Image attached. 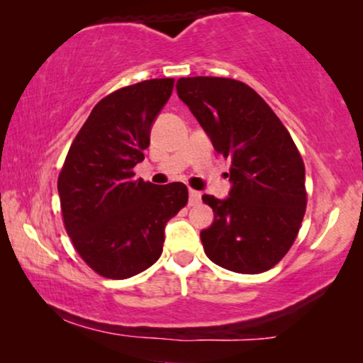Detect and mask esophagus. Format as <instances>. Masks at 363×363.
<instances>
[{
	"label": "esophagus",
	"instance_id": "1",
	"mask_svg": "<svg viewBox=\"0 0 363 363\" xmlns=\"http://www.w3.org/2000/svg\"><path fill=\"white\" fill-rule=\"evenodd\" d=\"M188 195H190V198H188V203H190V206H195V205H198V203H200V200H201V193L200 191L190 190Z\"/></svg>",
	"mask_w": 363,
	"mask_h": 363
}]
</instances>
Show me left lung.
Instances as JSON below:
<instances>
[{
	"mask_svg": "<svg viewBox=\"0 0 363 363\" xmlns=\"http://www.w3.org/2000/svg\"><path fill=\"white\" fill-rule=\"evenodd\" d=\"M178 97L231 163L226 200L203 195L215 221L200 233L215 264L240 274L274 267L306 213V168L291 133L259 94L228 77H182Z\"/></svg>",
	"mask_w": 363,
	"mask_h": 363,
	"instance_id": "left-lung-1",
	"label": "left lung"
}]
</instances>
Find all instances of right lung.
<instances>
[{"instance_id": "right-lung-1", "label": "right lung", "mask_w": 363, "mask_h": 363, "mask_svg": "<svg viewBox=\"0 0 363 363\" xmlns=\"http://www.w3.org/2000/svg\"><path fill=\"white\" fill-rule=\"evenodd\" d=\"M175 79H150L97 102L57 178L62 221L82 261L107 279H127L162 255L165 225L188 203L180 182L153 185L133 167Z\"/></svg>"}]
</instances>
